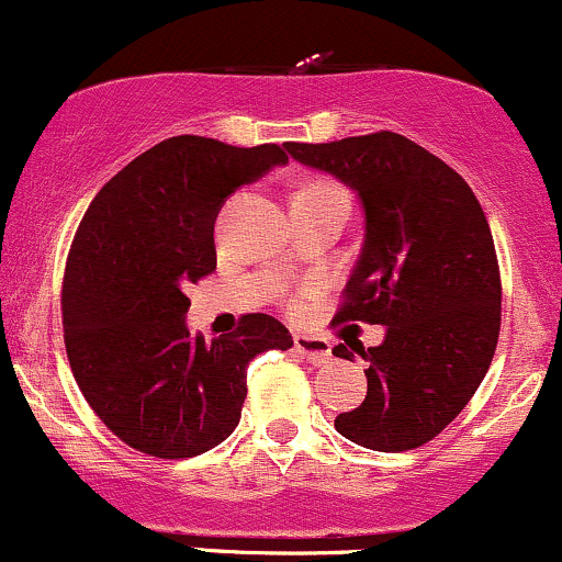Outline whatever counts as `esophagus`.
<instances>
[{
  "label": "esophagus",
  "mask_w": 562,
  "mask_h": 562,
  "mask_svg": "<svg viewBox=\"0 0 562 562\" xmlns=\"http://www.w3.org/2000/svg\"><path fill=\"white\" fill-rule=\"evenodd\" d=\"M293 348L301 353L303 359H308L312 364H325L333 359V346L322 338H308V335H295Z\"/></svg>",
  "instance_id": "esophagus-1"
}]
</instances>
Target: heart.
I'll return each instance as SVG.
<instances>
[{
  "instance_id": "1",
  "label": "heart",
  "mask_w": 562,
  "mask_h": 562,
  "mask_svg": "<svg viewBox=\"0 0 562 562\" xmlns=\"http://www.w3.org/2000/svg\"><path fill=\"white\" fill-rule=\"evenodd\" d=\"M301 192H308V195H322V198H340V200H346V195L338 190V187L327 184V182H317V184L306 187V190H301Z\"/></svg>"
}]
</instances>
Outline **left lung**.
I'll return each instance as SVG.
<instances>
[{"instance_id":"obj_1","label":"left lung","mask_w":562,"mask_h":562,"mask_svg":"<svg viewBox=\"0 0 562 562\" xmlns=\"http://www.w3.org/2000/svg\"><path fill=\"white\" fill-rule=\"evenodd\" d=\"M288 153L362 205V250L335 322L385 327L380 346L333 348L367 362L364 402L335 428L372 451L423 447L465 409L499 338V267L481 203L460 173L402 134L288 142Z\"/></svg>"}]
</instances>
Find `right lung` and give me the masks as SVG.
Here are the masks:
<instances>
[{
	"mask_svg": "<svg viewBox=\"0 0 562 562\" xmlns=\"http://www.w3.org/2000/svg\"><path fill=\"white\" fill-rule=\"evenodd\" d=\"M288 156L182 134L158 142L97 192L63 282V333L76 383L102 423L145 454L182 460L240 423L256 353L293 346L288 327L248 314L205 340L187 327L184 288L216 269L224 200Z\"/></svg>",
	"mask_w": 562,
	"mask_h": 562,
	"instance_id": "1",
	"label": "right lung"
}]
</instances>
